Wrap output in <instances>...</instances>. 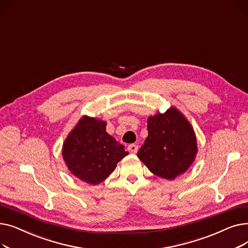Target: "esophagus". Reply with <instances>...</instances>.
<instances>
[{"label": "esophagus", "mask_w": 248, "mask_h": 248, "mask_svg": "<svg viewBox=\"0 0 248 248\" xmlns=\"http://www.w3.org/2000/svg\"><path fill=\"white\" fill-rule=\"evenodd\" d=\"M138 150H139V146L136 144H131L127 147V151L132 154H136L138 152Z\"/></svg>", "instance_id": "esophagus-1"}]
</instances>
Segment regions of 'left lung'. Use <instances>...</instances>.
<instances>
[{
    "label": "left lung",
    "mask_w": 248,
    "mask_h": 248,
    "mask_svg": "<svg viewBox=\"0 0 248 248\" xmlns=\"http://www.w3.org/2000/svg\"><path fill=\"white\" fill-rule=\"evenodd\" d=\"M148 138L139 159L159 177L173 180L185 173L197 154L196 136L189 122L176 108L148 119Z\"/></svg>",
    "instance_id": "1"
}]
</instances>
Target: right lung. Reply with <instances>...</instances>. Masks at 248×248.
I'll return each instance as SVG.
<instances>
[{
  "instance_id": "right-lung-1",
  "label": "right lung",
  "mask_w": 248,
  "mask_h": 248,
  "mask_svg": "<svg viewBox=\"0 0 248 248\" xmlns=\"http://www.w3.org/2000/svg\"><path fill=\"white\" fill-rule=\"evenodd\" d=\"M106 126V122L83 116L63 144V159L70 172L91 185L109 176L128 154Z\"/></svg>"
}]
</instances>
